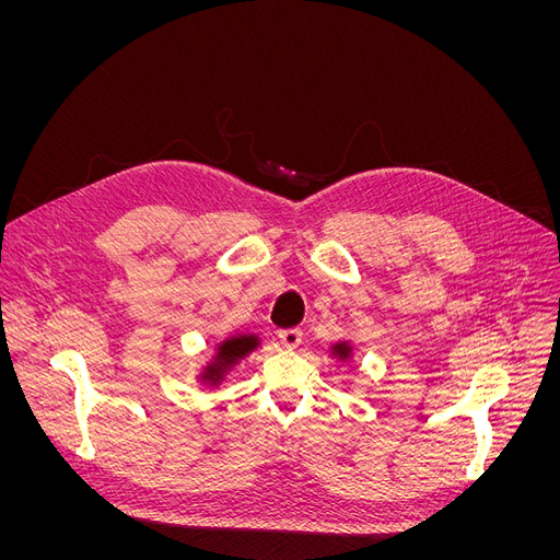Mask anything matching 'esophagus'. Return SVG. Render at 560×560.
<instances>
[{
  "instance_id": "esophagus-1",
  "label": "esophagus",
  "mask_w": 560,
  "mask_h": 560,
  "mask_svg": "<svg viewBox=\"0 0 560 560\" xmlns=\"http://www.w3.org/2000/svg\"><path fill=\"white\" fill-rule=\"evenodd\" d=\"M302 329H281L279 331V340H281V345L283 347H288V349H295L300 342H302Z\"/></svg>"
}]
</instances>
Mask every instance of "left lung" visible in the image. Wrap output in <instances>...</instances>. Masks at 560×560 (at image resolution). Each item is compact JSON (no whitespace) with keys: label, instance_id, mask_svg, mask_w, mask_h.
<instances>
[{"label":"left lung","instance_id":"left-lung-1","mask_svg":"<svg viewBox=\"0 0 560 560\" xmlns=\"http://www.w3.org/2000/svg\"><path fill=\"white\" fill-rule=\"evenodd\" d=\"M338 349H340V351H342V354H347V349H345V345H340V347H338Z\"/></svg>","mask_w":560,"mask_h":560}]
</instances>
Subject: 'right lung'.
<instances>
[{"mask_svg": "<svg viewBox=\"0 0 560 560\" xmlns=\"http://www.w3.org/2000/svg\"><path fill=\"white\" fill-rule=\"evenodd\" d=\"M254 345H256L254 338H233V340L224 342V345L220 347V363H218L215 368H211L209 374H211V376H218V374L222 372V368H226V365L238 361L241 357H245Z\"/></svg>", "mask_w": 560, "mask_h": 560, "instance_id": "1", "label": "right lung"}]
</instances>
